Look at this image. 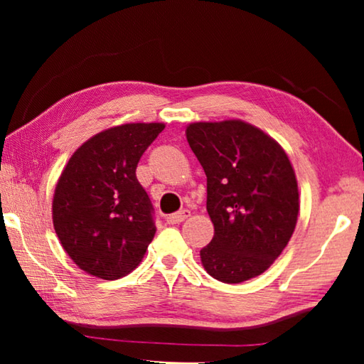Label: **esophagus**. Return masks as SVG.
<instances>
[{
	"label": "esophagus",
	"mask_w": 364,
	"mask_h": 364,
	"mask_svg": "<svg viewBox=\"0 0 364 364\" xmlns=\"http://www.w3.org/2000/svg\"><path fill=\"white\" fill-rule=\"evenodd\" d=\"M189 217V210H186V208H183V210L180 212H175V213H170L167 215V218H165V221H167L168 225H178L181 223V221H184Z\"/></svg>",
	"instance_id": "1"
}]
</instances>
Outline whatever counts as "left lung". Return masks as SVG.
Here are the masks:
<instances>
[{
	"instance_id": "8db88e82",
	"label": "left lung",
	"mask_w": 364,
	"mask_h": 364,
	"mask_svg": "<svg viewBox=\"0 0 364 364\" xmlns=\"http://www.w3.org/2000/svg\"><path fill=\"white\" fill-rule=\"evenodd\" d=\"M186 138L205 171L215 228L202 264L226 284L255 278L281 255L297 223L299 189L287 154L241 120L191 123Z\"/></svg>"
}]
</instances>
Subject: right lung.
Masks as SVG:
<instances>
[{"instance_id":"add662e5","label":"right lung","mask_w":364,"mask_h":364,"mask_svg":"<svg viewBox=\"0 0 364 364\" xmlns=\"http://www.w3.org/2000/svg\"><path fill=\"white\" fill-rule=\"evenodd\" d=\"M164 123H127L73 152L53 200L54 230L86 273L114 281L138 267L156 234L154 207L136 178Z\"/></svg>"}]
</instances>
